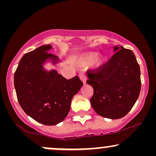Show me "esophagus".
<instances>
[{"mask_svg": "<svg viewBox=\"0 0 156 156\" xmlns=\"http://www.w3.org/2000/svg\"><path fill=\"white\" fill-rule=\"evenodd\" d=\"M79 78H80V79L81 80V81L83 82V83H86V82H87V76H86V75L84 74L83 73H80Z\"/></svg>", "mask_w": 156, "mask_h": 156, "instance_id": "esophagus-1", "label": "esophagus"}]
</instances>
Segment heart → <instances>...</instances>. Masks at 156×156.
<instances>
[{"label":"heart","mask_w":156,"mask_h":156,"mask_svg":"<svg viewBox=\"0 0 156 156\" xmlns=\"http://www.w3.org/2000/svg\"><path fill=\"white\" fill-rule=\"evenodd\" d=\"M94 58V62L97 66H100L103 63L104 58L102 55H96L95 53H93V52H90V53H84V54L80 55L79 58L80 62L83 64H87L91 62L92 61Z\"/></svg>","instance_id":"obj_1"}]
</instances>
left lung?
Returning <instances> with one entry per match:
<instances>
[{
    "label": "left lung",
    "mask_w": 156,
    "mask_h": 156,
    "mask_svg": "<svg viewBox=\"0 0 156 156\" xmlns=\"http://www.w3.org/2000/svg\"><path fill=\"white\" fill-rule=\"evenodd\" d=\"M116 52L106 63L87 70V83L94 89L90 99L95 112L116 119L125 117L136 102L141 90L140 67L133 52L114 46Z\"/></svg>",
    "instance_id": "left-lung-1"
}]
</instances>
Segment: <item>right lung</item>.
<instances>
[{
  "label": "right lung",
  "instance_id": "right-lung-1",
  "mask_svg": "<svg viewBox=\"0 0 156 156\" xmlns=\"http://www.w3.org/2000/svg\"><path fill=\"white\" fill-rule=\"evenodd\" d=\"M51 48V44H46L26 53L14 76L21 108L27 115L45 125H55L65 119L73 96L83 86L77 76L67 80L55 69H44L47 60L53 64L59 62L58 57L48 53Z\"/></svg>",
  "mask_w": 156,
  "mask_h": 156
}]
</instances>
